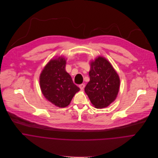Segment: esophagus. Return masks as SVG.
<instances>
[{
  "instance_id": "obj_1",
  "label": "esophagus",
  "mask_w": 158,
  "mask_h": 158,
  "mask_svg": "<svg viewBox=\"0 0 158 158\" xmlns=\"http://www.w3.org/2000/svg\"><path fill=\"white\" fill-rule=\"evenodd\" d=\"M85 84H81V85H79V88H80L81 90H83V89L85 88Z\"/></svg>"
}]
</instances>
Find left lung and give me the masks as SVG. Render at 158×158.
Listing matches in <instances>:
<instances>
[{"label":"left lung","mask_w":158,"mask_h":158,"mask_svg":"<svg viewBox=\"0 0 158 158\" xmlns=\"http://www.w3.org/2000/svg\"><path fill=\"white\" fill-rule=\"evenodd\" d=\"M90 81L85 91L96 108H103L113 102L118 94L120 78L111 63L98 56L90 62Z\"/></svg>","instance_id":"8db88e82"}]
</instances>
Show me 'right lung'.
<instances>
[{
  "label": "right lung",
  "instance_id": "obj_1",
  "mask_svg": "<svg viewBox=\"0 0 158 158\" xmlns=\"http://www.w3.org/2000/svg\"><path fill=\"white\" fill-rule=\"evenodd\" d=\"M66 61L61 56L51 60L40 77V87L45 98L60 108L68 106L80 90L65 70Z\"/></svg>",
  "mask_w": 158,
  "mask_h": 158
}]
</instances>
